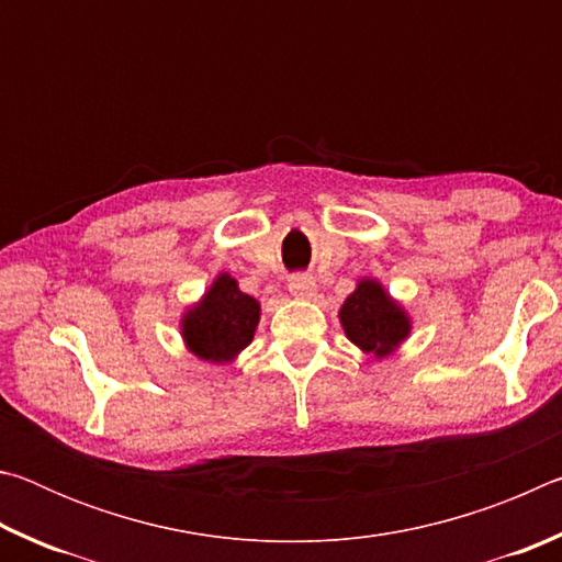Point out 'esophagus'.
<instances>
[{"label": "esophagus", "mask_w": 562, "mask_h": 562, "mask_svg": "<svg viewBox=\"0 0 562 562\" xmlns=\"http://www.w3.org/2000/svg\"><path fill=\"white\" fill-rule=\"evenodd\" d=\"M290 292L297 300H310V297H315L317 282H315V278H312V274H292V278H290Z\"/></svg>", "instance_id": "esophagus-1"}]
</instances>
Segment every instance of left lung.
<instances>
[{"label":"left lung","instance_id":"1","mask_svg":"<svg viewBox=\"0 0 562 562\" xmlns=\"http://www.w3.org/2000/svg\"><path fill=\"white\" fill-rule=\"evenodd\" d=\"M339 322L349 341L374 357H386L412 331V319L402 304L389 297L376 280H359L339 310Z\"/></svg>","mask_w":562,"mask_h":562}]
</instances>
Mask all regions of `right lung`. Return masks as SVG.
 <instances>
[{
    "label": "right lung",
    "instance_id": "1",
    "mask_svg": "<svg viewBox=\"0 0 562 562\" xmlns=\"http://www.w3.org/2000/svg\"><path fill=\"white\" fill-rule=\"evenodd\" d=\"M260 322V302L240 292L231 274H217L203 300L180 322V335L195 357L215 364L233 361L250 345Z\"/></svg>",
    "mask_w": 562,
    "mask_h": 562
}]
</instances>
